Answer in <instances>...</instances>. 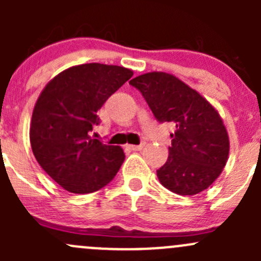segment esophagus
Returning <instances> with one entry per match:
<instances>
[{"instance_id":"obj_1","label":"esophagus","mask_w":261,"mask_h":261,"mask_svg":"<svg viewBox=\"0 0 261 261\" xmlns=\"http://www.w3.org/2000/svg\"><path fill=\"white\" fill-rule=\"evenodd\" d=\"M144 146H145V143H141V144H139V145H128V149L134 150V151H138V150L143 149Z\"/></svg>"}]
</instances>
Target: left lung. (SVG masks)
Instances as JSON below:
<instances>
[{
  "label": "left lung",
  "mask_w": 261,
  "mask_h": 261,
  "mask_svg": "<svg viewBox=\"0 0 261 261\" xmlns=\"http://www.w3.org/2000/svg\"><path fill=\"white\" fill-rule=\"evenodd\" d=\"M159 122H173L167 163L156 170L160 183L173 193L194 196L222 173L230 141L217 110L175 75L150 72L130 81Z\"/></svg>",
  "instance_id": "8db88e82"
}]
</instances>
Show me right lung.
I'll return each instance as SVG.
<instances>
[{
    "instance_id": "right-lung-1",
    "label": "right lung",
    "mask_w": 261,
    "mask_h": 261,
    "mask_svg": "<svg viewBox=\"0 0 261 261\" xmlns=\"http://www.w3.org/2000/svg\"><path fill=\"white\" fill-rule=\"evenodd\" d=\"M134 72L88 63L70 67L44 87L30 123L34 156L53 180L70 193L107 186L125 160L120 146L91 138L98 110Z\"/></svg>"
}]
</instances>
